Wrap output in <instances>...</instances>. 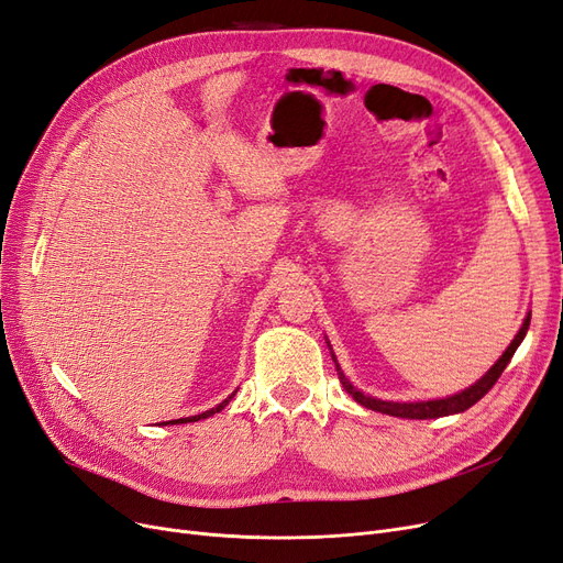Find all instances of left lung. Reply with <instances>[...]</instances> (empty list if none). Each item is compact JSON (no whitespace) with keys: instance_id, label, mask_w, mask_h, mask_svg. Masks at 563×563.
<instances>
[{"instance_id":"left-lung-1","label":"left lung","mask_w":563,"mask_h":563,"mask_svg":"<svg viewBox=\"0 0 563 563\" xmlns=\"http://www.w3.org/2000/svg\"><path fill=\"white\" fill-rule=\"evenodd\" d=\"M529 322H531V316H527L522 329L517 331V336L512 339V343L506 347V352L501 357H498V362L485 373V376L477 380L475 385H471L468 389L454 394V397H448V399H433V401H412V404H399V401H380V399H373V397H366L364 391H360L357 387H352V383L345 378V373L341 371V366L336 364V371H339V380L341 385L345 387V391L350 394L352 399H355L357 404H362L364 408H371V410H378V412H385V415H391V418H406V420H435V418H445V415H454V412H464L468 410L473 404L481 401L485 394L496 385V380L501 378L504 368L508 366V362L512 360L515 350L519 347V343L525 341L527 336V329H529ZM334 357V355H331ZM336 362V357H334Z\"/></svg>"}]
</instances>
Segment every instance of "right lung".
<instances>
[{"label": "right lung", "instance_id": "add662e5", "mask_svg": "<svg viewBox=\"0 0 563 563\" xmlns=\"http://www.w3.org/2000/svg\"><path fill=\"white\" fill-rule=\"evenodd\" d=\"M236 394V391H234ZM232 394V397H234ZM232 397H227L222 404H218L216 408H211V410H206V412H201V415H192V418H180V420H172V422H166V424H187V422H197V420H206V418H211V415H216V412H220L229 401H232ZM164 424V422H162Z\"/></svg>", "mask_w": 563, "mask_h": 563}]
</instances>
